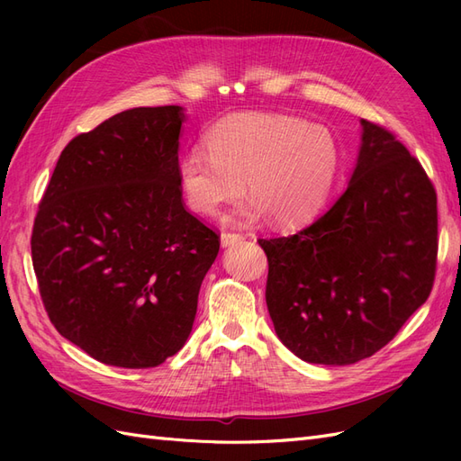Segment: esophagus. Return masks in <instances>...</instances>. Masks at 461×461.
<instances>
[{"label":"esophagus","mask_w":461,"mask_h":461,"mask_svg":"<svg viewBox=\"0 0 461 461\" xmlns=\"http://www.w3.org/2000/svg\"><path fill=\"white\" fill-rule=\"evenodd\" d=\"M244 240L242 234H236V232H222L221 234V246L222 248H229V246H234Z\"/></svg>","instance_id":"34e87169"}]
</instances>
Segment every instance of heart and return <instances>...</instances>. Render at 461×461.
Wrapping results in <instances>:
<instances>
[{
	"mask_svg": "<svg viewBox=\"0 0 461 461\" xmlns=\"http://www.w3.org/2000/svg\"><path fill=\"white\" fill-rule=\"evenodd\" d=\"M205 146L178 159V185L194 212L215 215L244 180L252 198L227 215L239 225L267 215L276 227L305 225L327 203L342 163L330 129L283 113L229 117L205 134Z\"/></svg>",
	"mask_w": 461,
	"mask_h": 461,
	"instance_id": "b5f03b06",
	"label": "heart"
}]
</instances>
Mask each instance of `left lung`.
Returning a JSON list of instances; mask_svg holds the SVG:
<instances>
[{"label":"left lung","instance_id":"8db88e82","mask_svg":"<svg viewBox=\"0 0 461 461\" xmlns=\"http://www.w3.org/2000/svg\"><path fill=\"white\" fill-rule=\"evenodd\" d=\"M356 167L325 215L261 239L276 337L310 364L379 352L425 303L437 267V194L421 163L361 119Z\"/></svg>","mask_w":461,"mask_h":461}]
</instances>
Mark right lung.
<instances>
[{"label": "right lung", "instance_id": "add662e5", "mask_svg": "<svg viewBox=\"0 0 461 461\" xmlns=\"http://www.w3.org/2000/svg\"><path fill=\"white\" fill-rule=\"evenodd\" d=\"M185 109L121 111L61 151L32 230L41 302L105 366L156 367L188 340L219 236L183 205Z\"/></svg>", "mask_w": 461, "mask_h": 461}]
</instances>
